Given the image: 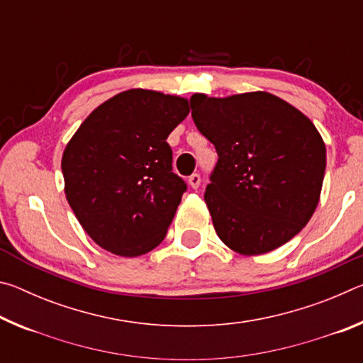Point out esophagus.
Returning <instances> with one entry per match:
<instances>
[{
    "label": "esophagus",
    "instance_id": "1",
    "mask_svg": "<svg viewBox=\"0 0 363 363\" xmlns=\"http://www.w3.org/2000/svg\"><path fill=\"white\" fill-rule=\"evenodd\" d=\"M200 182H201L200 174L194 173L192 176H189V184H190V187H192V189H199L200 187Z\"/></svg>",
    "mask_w": 363,
    "mask_h": 363
}]
</instances>
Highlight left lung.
I'll list each match as a JSON object with an SVG mask.
<instances>
[{
    "label": "left lung",
    "mask_w": 363,
    "mask_h": 363,
    "mask_svg": "<svg viewBox=\"0 0 363 363\" xmlns=\"http://www.w3.org/2000/svg\"><path fill=\"white\" fill-rule=\"evenodd\" d=\"M190 108L219 157L205 201L220 240L245 256L291 240L315 211L327 167L314 123L262 91L194 94Z\"/></svg>",
    "instance_id": "left-lung-1"
}]
</instances>
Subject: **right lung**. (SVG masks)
Here are the masks:
<instances>
[{
    "label": "right lung",
    "instance_id": "1",
    "mask_svg": "<svg viewBox=\"0 0 363 363\" xmlns=\"http://www.w3.org/2000/svg\"><path fill=\"white\" fill-rule=\"evenodd\" d=\"M187 115L182 97L130 89L97 107L67 144V200L104 250L134 257L163 242L187 190L167 139Z\"/></svg>",
    "mask_w": 363,
    "mask_h": 363
}]
</instances>
